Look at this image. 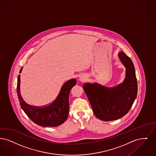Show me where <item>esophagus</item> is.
<instances>
[{"label": "esophagus", "mask_w": 156, "mask_h": 156, "mask_svg": "<svg viewBox=\"0 0 156 156\" xmlns=\"http://www.w3.org/2000/svg\"><path fill=\"white\" fill-rule=\"evenodd\" d=\"M79 80L81 82H84V81L86 80V77L85 76H81V77L79 78Z\"/></svg>", "instance_id": "esophagus-1"}]
</instances>
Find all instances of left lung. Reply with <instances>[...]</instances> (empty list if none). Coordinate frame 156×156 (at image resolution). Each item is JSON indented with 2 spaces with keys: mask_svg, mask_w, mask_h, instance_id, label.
I'll return each instance as SVG.
<instances>
[{
  "mask_svg": "<svg viewBox=\"0 0 156 156\" xmlns=\"http://www.w3.org/2000/svg\"><path fill=\"white\" fill-rule=\"evenodd\" d=\"M118 56L126 68V77L122 83L112 88L97 83L83 85L94 114L104 121L118 119L126 114L137 96V84L133 63L123 52H119Z\"/></svg>",
  "mask_w": 156,
  "mask_h": 156,
  "instance_id": "8db88e82",
  "label": "left lung"
}]
</instances>
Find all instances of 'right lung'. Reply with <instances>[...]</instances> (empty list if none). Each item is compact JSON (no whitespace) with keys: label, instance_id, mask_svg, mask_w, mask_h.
I'll use <instances>...</instances> for the list:
<instances>
[{"label":"right lung","instance_id":"1","mask_svg":"<svg viewBox=\"0 0 156 156\" xmlns=\"http://www.w3.org/2000/svg\"><path fill=\"white\" fill-rule=\"evenodd\" d=\"M21 68L20 73L22 71ZM76 84L75 79L66 81L54 101L44 106H33L24 101L20 91V75L18 76L17 92L21 107L28 118L35 123L44 127L58 126L65 122L69 114V93Z\"/></svg>","mask_w":156,"mask_h":156}]
</instances>
